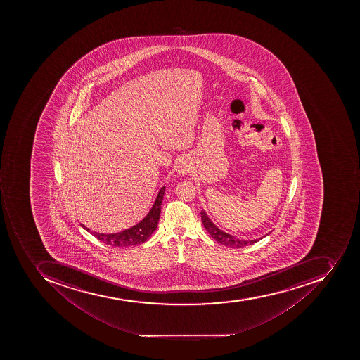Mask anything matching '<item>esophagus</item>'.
<instances>
[{
  "mask_svg": "<svg viewBox=\"0 0 360 360\" xmlns=\"http://www.w3.org/2000/svg\"><path fill=\"white\" fill-rule=\"evenodd\" d=\"M176 172L179 173V174H181V176H184V174H187V173L190 172V165L189 162H188V160L182 159L180 160V161L176 163Z\"/></svg>",
  "mask_w": 360,
  "mask_h": 360,
  "instance_id": "esophagus-1",
  "label": "esophagus"
}]
</instances>
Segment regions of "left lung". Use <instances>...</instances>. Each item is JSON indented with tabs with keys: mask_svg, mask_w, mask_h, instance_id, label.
Returning <instances> with one entry per match:
<instances>
[{
	"mask_svg": "<svg viewBox=\"0 0 360 360\" xmlns=\"http://www.w3.org/2000/svg\"><path fill=\"white\" fill-rule=\"evenodd\" d=\"M201 221L204 224V227L206 229L207 232L212 235V238L217 241L218 243L223 244L225 247L229 248H243L247 245H251V244L257 243L260 241L261 238H255V240H242V238H238L234 235L229 234V233L224 232L221 229H218L215 224L210 221V217L207 216L206 212L204 210H201ZM266 236V235H264Z\"/></svg>",
	"mask_w": 360,
	"mask_h": 360,
	"instance_id": "8db88e82",
	"label": "left lung"
}]
</instances>
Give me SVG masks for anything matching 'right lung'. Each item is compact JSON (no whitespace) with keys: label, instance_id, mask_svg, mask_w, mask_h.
I'll list each match as a JSON object with an SVG mask.
<instances>
[{"label":"right lung","instance_id":"add662e5","mask_svg":"<svg viewBox=\"0 0 360 360\" xmlns=\"http://www.w3.org/2000/svg\"><path fill=\"white\" fill-rule=\"evenodd\" d=\"M165 190V187H162L160 189L158 197L154 201L153 207L150 208L148 215L131 229H125L122 232L113 233V234H102V233L96 232H92V234L103 243L115 248L134 247V245H139V244L148 241V238L155 231L158 223H159ZM82 226L88 232H90V229L85 227L84 225Z\"/></svg>","mask_w":360,"mask_h":360}]
</instances>
